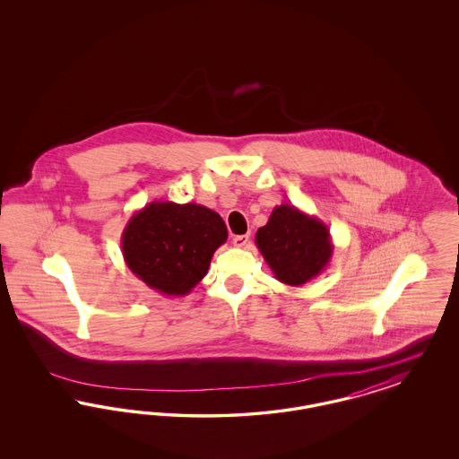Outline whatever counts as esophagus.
Wrapping results in <instances>:
<instances>
[{
	"label": "esophagus",
	"instance_id": "obj_1",
	"mask_svg": "<svg viewBox=\"0 0 459 459\" xmlns=\"http://www.w3.org/2000/svg\"><path fill=\"white\" fill-rule=\"evenodd\" d=\"M249 242V236L247 234H242V236H236L234 239H232V244L236 246V247H244L246 244Z\"/></svg>",
	"mask_w": 459,
	"mask_h": 459
}]
</instances>
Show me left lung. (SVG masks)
I'll return each instance as SVG.
<instances>
[{
	"instance_id": "left-lung-1",
	"label": "left lung",
	"mask_w": 459,
	"mask_h": 459,
	"mask_svg": "<svg viewBox=\"0 0 459 459\" xmlns=\"http://www.w3.org/2000/svg\"><path fill=\"white\" fill-rule=\"evenodd\" d=\"M255 240L275 279L292 287L318 277L333 253L327 225L292 204L275 206Z\"/></svg>"
}]
</instances>
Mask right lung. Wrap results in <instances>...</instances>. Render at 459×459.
<instances>
[{
  "instance_id": "right-lung-1",
  "label": "right lung",
  "mask_w": 459,
  "mask_h": 459,
  "mask_svg": "<svg viewBox=\"0 0 459 459\" xmlns=\"http://www.w3.org/2000/svg\"><path fill=\"white\" fill-rule=\"evenodd\" d=\"M227 236L219 213L203 204L153 201L127 221L122 255L137 279L163 296L178 298L206 275Z\"/></svg>"
}]
</instances>
